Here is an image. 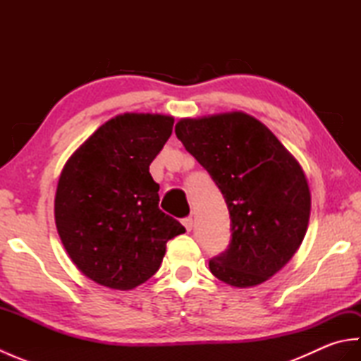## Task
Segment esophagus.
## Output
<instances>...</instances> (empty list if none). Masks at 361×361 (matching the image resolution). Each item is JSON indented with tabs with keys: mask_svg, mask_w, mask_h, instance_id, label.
Instances as JSON below:
<instances>
[{
	"mask_svg": "<svg viewBox=\"0 0 361 361\" xmlns=\"http://www.w3.org/2000/svg\"><path fill=\"white\" fill-rule=\"evenodd\" d=\"M181 224H183V226L186 228V231H190V229H192V225H194V220H192V217H186V219L181 220Z\"/></svg>",
	"mask_w": 361,
	"mask_h": 361,
	"instance_id": "1",
	"label": "esophagus"
}]
</instances>
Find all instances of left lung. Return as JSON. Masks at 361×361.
Masks as SVG:
<instances>
[{"mask_svg":"<svg viewBox=\"0 0 361 361\" xmlns=\"http://www.w3.org/2000/svg\"><path fill=\"white\" fill-rule=\"evenodd\" d=\"M176 137L225 197L231 242L209 270L231 287L268 281L307 231L310 189L302 167L271 130L243 111L180 119Z\"/></svg>","mask_w":361,"mask_h":361,"instance_id":"8db88e82","label":"left lung"}]
</instances>
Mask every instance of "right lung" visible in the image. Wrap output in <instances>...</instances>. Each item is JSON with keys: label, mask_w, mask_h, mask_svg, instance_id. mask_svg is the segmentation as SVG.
<instances>
[{"label": "right lung", "mask_w": 361, "mask_h": 361, "mask_svg": "<svg viewBox=\"0 0 361 361\" xmlns=\"http://www.w3.org/2000/svg\"><path fill=\"white\" fill-rule=\"evenodd\" d=\"M173 118L124 113L106 121L66 161L54 216L63 247L99 286L132 290L163 262L166 243L186 231L158 208L159 186L149 166Z\"/></svg>", "instance_id": "1"}]
</instances>
